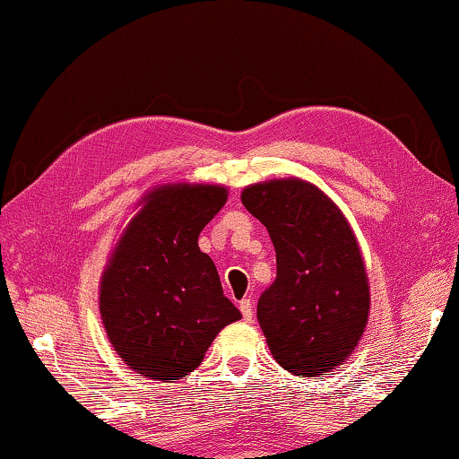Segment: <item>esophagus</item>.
Returning <instances> with one entry per match:
<instances>
[{
  "instance_id": "obj_1",
  "label": "esophagus",
  "mask_w": 459,
  "mask_h": 459,
  "mask_svg": "<svg viewBox=\"0 0 459 459\" xmlns=\"http://www.w3.org/2000/svg\"><path fill=\"white\" fill-rule=\"evenodd\" d=\"M238 309L243 313V319H251L253 317V307H251V299H243L238 300Z\"/></svg>"
}]
</instances>
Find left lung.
Segmentation results:
<instances>
[{"label": "left lung", "instance_id": "obj_1", "mask_svg": "<svg viewBox=\"0 0 459 459\" xmlns=\"http://www.w3.org/2000/svg\"><path fill=\"white\" fill-rule=\"evenodd\" d=\"M241 200L276 249V280L257 300L273 359L292 375L330 373L351 357L371 303L351 224L330 197L300 179L257 183Z\"/></svg>", "mask_w": 459, "mask_h": 459}]
</instances>
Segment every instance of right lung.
Returning <instances> with one entry per match:
<instances>
[{
  "instance_id": "obj_1",
  "label": "right lung",
  "mask_w": 459,
  "mask_h": 459,
  "mask_svg": "<svg viewBox=\"0 0 459 459\" xmlns=\"http://www.w3.org/2000/svg\"><path fill=\"white\" fill-rule=\"evenodd\" d=\"M227 202L221 186H164L119 238L100 284L107 336L142 377L173 381L202 365L212 340L241 311L224 297L202 229Z\"/></svg>"
}]
</instances>
